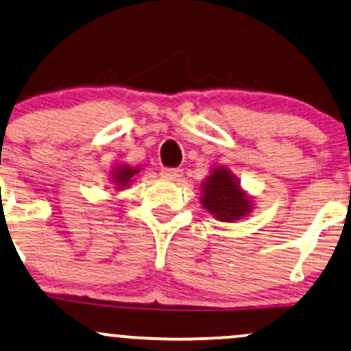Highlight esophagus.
Segmentation results:
<instances>
[{"instance_id":"obj_1","label":"esophagus","mask_w":351,"mask_h":351,"mask_svg":"<svg viewBox=\"0 0 351 351\" xmlns=\"http://www.w3.org/2000/svg\"><path fill=\"white\" fill-rule=\"evenodd\" d=\"M161 176L165 180H169V182H180L183 178V169L180 168H165L161 171Z\"/></svg>"}]
</instances>
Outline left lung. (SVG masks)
I'll list each match as a JSON object with an SVG mask.
<instances>
[{
    "mask_svg": "<svg viewBox=\"0 0 351 351\" xmlns=\"http://www.w3.org/2000/svg\"><path fill=\"white\" fill-rule=\"evenodd\" d=\"M202 205L219 221L241 219L252 211V199L241 190L237 176L225 167L211 169L202 184Z\"/></svg>",
    "mask_w": 351,
    "mask_h": 351,
    "instance_id": "left-lung-1",
    "label": "left lung"
}]
</instances>
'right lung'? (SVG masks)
Returning <instances> with one entry per match:
<instances>
[{
  "label": "right lung",
  "mask_w": 351,
  "mask_h": 351,
  "mask_svg": "<svg viewBox=\"0 0 351 351\" xmlns=\"http://www.w3.org/2000/svg\"><path fill=\"white\" fill-rule=\"evenodd\" d=\"M140 173V168L138 167H128V165H119L111 171V182H113L114 188L118 190H123V188L130 186L132 180L134 178V175Z\"/></svg>",
  "instance_id": "obj_1"
}]
</instances>
